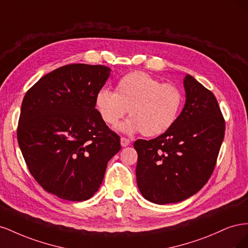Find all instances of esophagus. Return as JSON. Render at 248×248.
I'll list each match as a JSON object with an SVG mask.
<instances>
[{"instance_id": "esophagus-1", "label": "esophagus", "mask_w": 248, "mask_h": 248, "mask_svg": "<svg viewBox=\"0 0 248 248\" xmlns=\"http://www.w3.org/2000/svg\"><path fill=\"white\" fill-rule=\"evenodd\" d=\"M129 144H130V140L129 139L124 138V137L121 138V146L122 147H127Z\"/></svg>"}]
</instances>
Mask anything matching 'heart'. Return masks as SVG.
<instances>
[{"instance_id":"heart-1","label":"heart","mask_w":248,"mask_h":248,"mask_svg":"<svg viewBox=\"0 0 248 248\" xmlns=\"http://www.w3.org/2000/svg\"><path fill=\"white\" fill-rule=\"evenodd\" d=\"M183 96L171 84L141 71H134L120 78L115 93L103 88L95 96V106L102 121L115 126L128 109L131 116L121 125L127 133L140 132L156 137L169 130L178 118Z\"/></svg>"}]
</instances>
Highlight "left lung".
Wrapping results in <instances>:
<instances>
[{"label":"left lung","mask_w":248,"mask_h":248,"mask_svg":"<svg viewBox=\"0 0 248 248\" xmlns=\"http://www.w3.org/2000/svg\"><path fill=\"white\" fill-rule=\"evenodd\" d=\"M186 102L175 123L153 140H138L137 181L142 197L164 205L188 199L211 177L226 122L214 94L189 74Z\"/></svg>","instance_id":"1"}]
</instances>
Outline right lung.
<instances>
[{"label": "right lung", "instance_id": "add662e5", "mask_svg": "<svg viewBox=\"0 0 248 248\" xmlns=\"http://www.w3.org/2000/svg\"><path fill=\"white\" fill-rule=\"evenodd\" d=\"M110 69L69 64L42 77L21 103L17 141L42 188L67 201L89 200L98 190L120 137L102 121L95 96Z\"/></svg>", "mask_w": 248, "mask_h": 248}]
</instances>
